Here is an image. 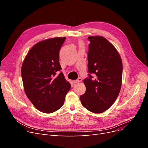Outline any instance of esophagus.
Wrapping results in <instances>:
<instances>
[{
	"label": "esophagus",
	"instance_id": "esophagus-1",
	"mask_svg": "<svg viewBox=\"0 0 148 148\" xmlns=\"http://www.w3.org/2000/svg\"><path fill=\"white\" fill-rule=\"evenodd\" d=\"M82 81V78H80V77H79L77 79H76V80H74L73 81V83L75 84V83H79V82H81Z\"/></svg>",
	"mask_w": 148,
	"mask_h": 148
}]
</instances>
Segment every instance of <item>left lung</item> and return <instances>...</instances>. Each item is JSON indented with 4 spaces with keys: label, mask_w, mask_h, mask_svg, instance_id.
Listing matches in <instances>:
<instances>
[{
    "label": "left lung",
    "mask_w": 148,
    "mask_h": 148,
    "mask_svg": "<svg viewBox=\"0 0 148 148\" xmlns=\"http://www.w3.org/2000/svg\"><path fill=\"white\" fill-rule=\"evenodd\" d=\"M88 40L89 74L83 80L86 90L80 100L91 112L102 113L110 107L119 95L122 62L117 49L106 38L89 36Z\"/></svg>",
    "instance_id": "8db88e82"
}]
</instances>
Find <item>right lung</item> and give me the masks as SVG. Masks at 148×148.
Returning a JSON list of instances; mask_svg holds the SVG:
<instances>
[{
	"label": "right lung",
	"instance_id": "1",
	"mask_svg": "<svg viewBox=\"0 0 148 148\" xmlns=\"http://www.w3.org/2000/svg\"><path fill=\"white\" fill-rule=\"evenodd\" d=\"M65 38H55L38 42L31 48L21 67L26 96L43 113H52L64 105L71 88L59 63V51Z\"/></svg>",
	"mask_w": 148,
	"mask_h": 148
}]
</instances>
